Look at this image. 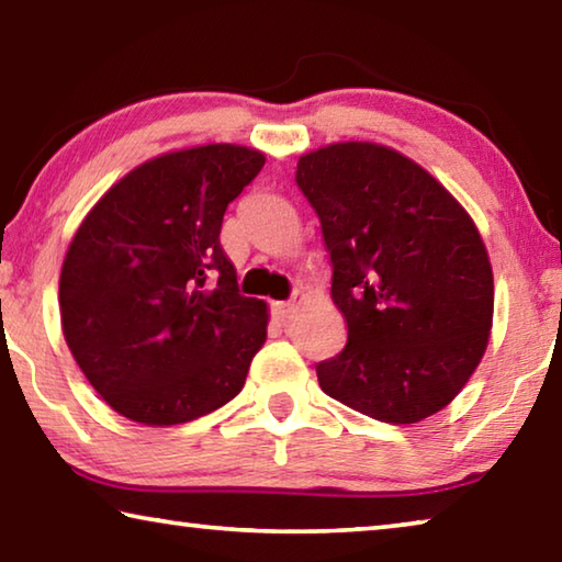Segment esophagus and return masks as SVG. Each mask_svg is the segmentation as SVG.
Here are the masks:
<instances>
[{"instance_id":"esophagus-1","label":"esophagus","mask_w":562,"mask_h":562,"mask_svg":"<svg viewBox=\"0 0 562 562\" xmlns=\"http://www.w3.org/2000/svg\"><path fill=\"white\" fill-rule=\"evenodd\" d=\"M300 300H302V294H294L292 302H274L272 304V315L278 317L280 322H290L294 315H297Z\"/></svg>"}]
</instances>
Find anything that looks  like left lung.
Segmentation results:
<instances>
[{
	"mask_svg": "<svg viewBox=\"0 0 562 562\" xmlns=\"http://www.w3.org/2000/svg\"><path fill=\"white\" fill-rule=\"evenodd\" d=\"M322 223L347 345L317 364L322 392L384 424L449 406L486 355L493 270L465 207L398 150L341 140L300 156Z\"/></svg>",
	"mask_w": 562,
	"mask_h": 562,
	"instance_id": "left-lung-1",
	"label": "left lung"
}]
</instances>
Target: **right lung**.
<instances>
[{
    "instance_id": "obj_1",
    "label": "right lung",
    "mask_w": 562,
    "mask_h": 562,
    "mask_svg": "<svg viewBox=\"0 0 562 562\" xmlns=\"http://www.w3.org/2000/svg\"><path fill=\"white\" fill-rule=\"evenodd\" d=\"M262 166V150L237 144L168 150L116 180L74 233L61 331L116 414L173 426L240 394L270 312L237 292L221 225Z\"/></svg>"
}]
</instances>
